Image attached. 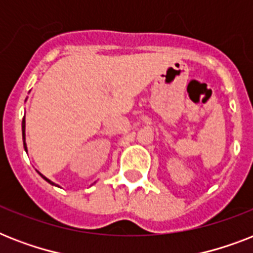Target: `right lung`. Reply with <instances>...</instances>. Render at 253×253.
<instances>
[{"label": "right lung", "mask_w": 253, "mask_h": 253, "mask_svg": "<svg viewBox=\"0 0 253 253\" xmlns=\"http://www.w3.org/2000/svg\"><path fill=\"white\" fill-rule=\"evenodd\" d=\"M26 121H25V117H23V121H22V139H23V147H25V151L26 152H27V144H26ZM38 173H39V174H41L42 176V178H44L45 181H47V182H48V184H51V185H55V186H59V185L57 184H55V182H52V181L49 180V178H47V177L45 176H43V174H42L41 172H39V170H37ZM95 184V182H94ZM59 188H60V186H59Z\"/></svg>", "instance_id": "right-lung-1"}]
</instances>
